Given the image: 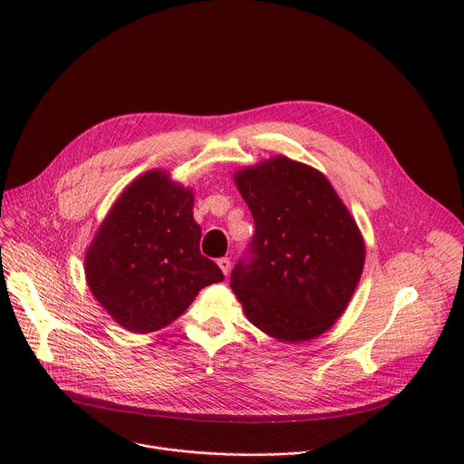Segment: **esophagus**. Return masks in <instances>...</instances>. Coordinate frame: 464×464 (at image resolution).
I'll list each match as a JSON object with an SVG mask.
<instances>
[{
	"label": "esophagus",
	"instance_id": "1",
	"mask_svg": "<svg viewBox=\"0 0 464 464\" xmlns=\"http://www.w3.org/2000/svg\"><path fill=\"white\" fill-rule=\"evenodd\" d=\"M217 264L220 266V270L224 272V276H227V274H229V270H231V260H229L227 256L218 258V260H217Z\"/></svg>",
	"mask_w": 464,
	"mask_h": 464
}]
</instances>
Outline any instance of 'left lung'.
Here are the masks:
<instances>
[{"label":"left lung","mask_w":464,"mask_h":464,"mask_svg":"<svg viewBox=\"0 0 464 464\" xmlns=\"http://www.w3.org/2000/svg\"><path fill=\"white\" fill-rule=\"evenodd\" d=\"M255 235L231 272L246 317L268 336L317 338L347 308L365 262L362 233L315 169L276 156L235 174Z\"/></svg>","instance_id":"8db88e82"}]
</instances>
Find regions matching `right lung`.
<instances>
[{"label":"right lung","mask_w":464,"mask_h":464,"mask_svg":"<svg viewBox=\"0 0 464 464\" xmlns=\"http://www.w3.org/2000/svg\"><path fill=\"white\" fill-rule=\"evenodd\" d=\"M192 204L190 188L150 170L122 190L86 251L93 297L131 333L167 326L202 288L224 281L200 253Z\"/></svg>","instance_id":"add662e5"}]
</instances>
